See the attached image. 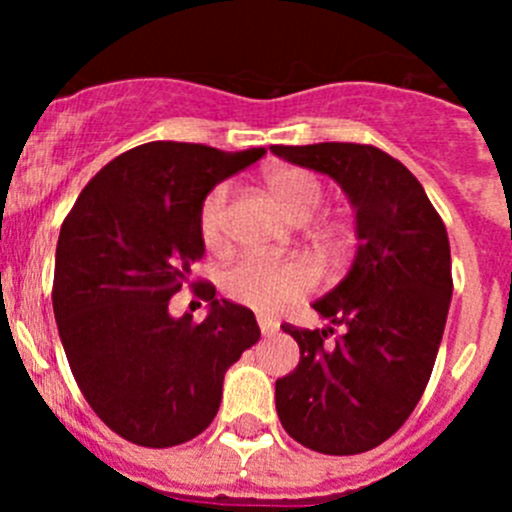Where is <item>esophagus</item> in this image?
I'll list each match as a JSON object with an SVG mask.
<instances>
[{"mask_svg":"<svg viewBox=\"0 0 512 512\" xmlns=\"http://www.w3.org/2000/svg\"><path fill=\"white\" fill-rule=\"evenodd\" d=\"M259 328L264 336H271V333H277V323L269 318H264V315H259Z\"/></svg>","mask_w":512,"mask_h":512,"instance_id":"esophagus-1","label":"esophagus"}]
</instances>
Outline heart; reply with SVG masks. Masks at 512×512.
Masks as SVG:
<instances>
[{
	"instance_id": "obj_1",
	"label": "heart",
	"mask_w": 512,
	"mask_h": 512,
	"mask_svg": "<svg viewBox=\"0 0 512 512\" xmlns=\"http://www.w3.org/2000/svg\"><path fill=\"white\" fill-rule=\"evenodd\" d=\"M266 187L292 220L305 223L323 205V184L315 174L300 166H277L266 174ZM225 202L228 187L212 189L200 207V238L205 248L217 251L225 243ZM318 274L302 259H261L248 256L230 266L223 277V289L241 305L261 312H279L292 302L310 295Z\"/></svg>"
}]
</instances>
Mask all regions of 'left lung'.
Here are the masks:
<instances>
[{"instance_id": "obj_1", "label": "left lung", "mask_w": 512, "mask_h": 512, "mask_svg": "<svg viewBox=\"0 0 512 512\" xmlns=\"http://www.w3.org/2000/svg\"><path fill=\"white\" fill-rule=\"evenodd\" d=\"M271 153L341 184L359 241L341 284L312 302L328 325H282L300 346V364L277 379L279 420L307 449L361 454L408 420L431 379L454 292L449 235L418 179L390 153L361 143ZM336 327L342 336L328 344Z\"/></svg>"}]
</instances>
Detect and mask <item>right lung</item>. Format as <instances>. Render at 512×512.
Segmentation results:
<instances>
[{
  "mask_svg": "<svg viewBox=\"0 0 512 512\" xmlns=\"http://www.w3.org/2000/svg\"><path fill=\"white\" fill-rule=\"evenodd\" d=\"M266 148L217 151L153 140L120 153L61 225L53 315L81 395L117 436L148 449L200 436L223 400L225 372L261 338L253 312L197 295L207 318H171L169 300L205 256L200 207L215 184Z\"/></svg>",
  "mask_w": 512,
  "mask_h": 512,
  "instance_id": "add662e5",
  "label": "right lung"
}]
</instances>
